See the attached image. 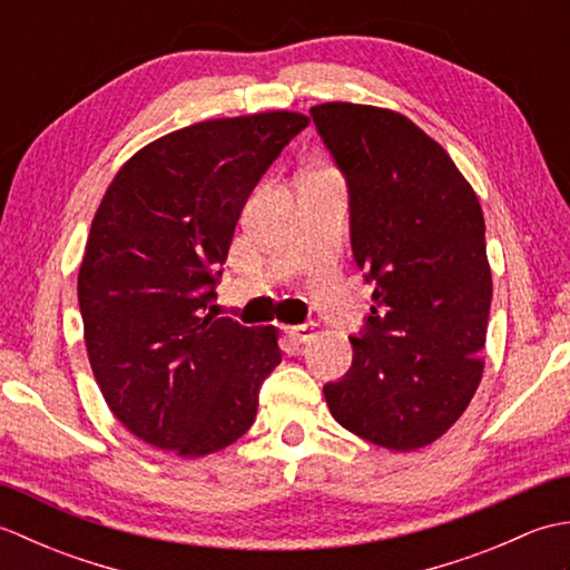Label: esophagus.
<instances>
[{"label":"esophagus","mask_w":570,"mask_h":570,"mask_svg":"<svg viewBox=\"0 0 570 570\" xmlns=\"http://www.w3.org/2000/svg\"><path fill=\"white\" fill-rule=\"evenodd\" d=\"M313 333H316V328H313V325H292V328H286V335L292 337V341H296V343H306Z\"/></svg>","instance_id":"1"}]
</instances>
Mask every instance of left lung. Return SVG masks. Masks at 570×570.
<instances>
[{
  "instance_id": "1",
  "label": "left lung",
  "mask_w": 570,
  "mask_h": 570,
  "mask_svg": "<svg viewBox=\"0 0 570 570\" xmlns=\"http://www.w3.org/2000/svg\"><path fill=\"white\" fill-rule=\"evenodd\" d=\"M347 186L350 247L374 306L353 367L323 386L347 431L392 451L433 443L482 377L492 301L485 217L451 156L399 112L311 107Z\"/></svg>"
}]
</instances>
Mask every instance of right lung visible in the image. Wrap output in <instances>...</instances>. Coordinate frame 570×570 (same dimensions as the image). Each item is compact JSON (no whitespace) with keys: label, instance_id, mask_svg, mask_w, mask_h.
Masks as SVG:
<instances>
[{"label":"right lung","instance_id":"obj_1","mask_svg":"<svg viewBox=\"0 0 570 570\" xmlns=\"http://www.w3.org/2000/svg\"><path fill=\"white\" fill-rule=\"evenodd\" d=\"M308 117L210 119L119 168L78 274L85 345L107 406L161 451L200 458L245 435L282 362L274 328L215 318L239 213Z\"/></svg>","mask_w":570,"mask_h":570}]
</instances>
